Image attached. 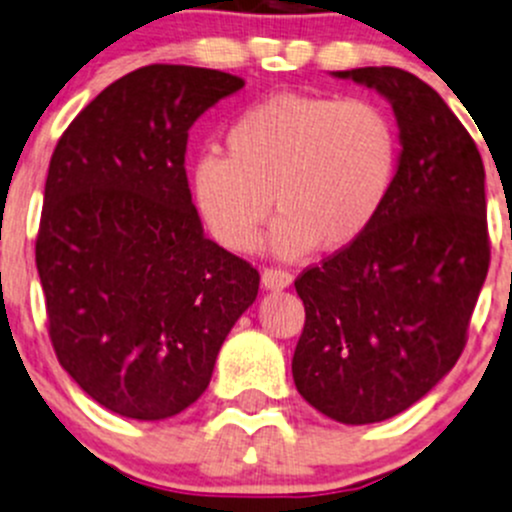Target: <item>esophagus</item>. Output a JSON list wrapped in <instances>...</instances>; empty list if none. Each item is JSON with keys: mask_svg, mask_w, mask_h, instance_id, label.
Returning a JSON list of instances; mask_svg holds the SVG:
<instances>
[{"mask_svg": "<svg viewBox=\"0 0 512 512\" xmlns=\"http://www.w3.org/2000/svg\"><path fill=\"white\" fill-rule=\"evenodd\" d=\"M292 285V275L285 270H265L262 272V287L265 289H287Z\"/></svg>", "mask_w": 512, "mask_h": 512, "instance_id": "34e87169", "label": "esophagus"}]
</instances>
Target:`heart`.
<instances>
[{
	"mask_svg": "<svg viewBox=\"0 0 512 512\" xmlns=\"http://www.w3.org/2000/svg\"><path fill=\"white\" fill-rule=\"evenodd\" d=\"M225 146L227 156L205 151L190 165L195 208L210 235L242 255L257 247L275 203L267 245L280 260L359 240L389 200L401 153L399 128L376 101L302 94L247 106Z\"/></svg>",
	"mask_w": 512,
	"mask_h": 512,
	"instance_id": "obj_1",
	"label": "heart"
}]
</instances>
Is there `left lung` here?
<instances>
[{
  "instance_id": "8db88e82",
  "label": "left lung",
  "mask_w": 512,
  "mask_h": 512,
  "mask_svg": "<svg viewBox=\"0 0 512 512\" xmlns=\"http://www.w3.org/2000/svg\"><path fill=\"white\" fill-rule=\"evenodd\" d=\"M374 89L399 126V173L374 225L294 287L304 329L294 386L349 426L386 421L428 394L461 356L488 275L485 170L441 96L394 66L332 71Z\"/></svg>"
}]
</instances>
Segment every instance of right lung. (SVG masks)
Returning <instances> with one entry per match:
<instances>
[{
    "instance_id": "obj_1",
    "label": "right lung",
    "mask_w": 512,
    "mask_h": 512,
    "mask_svg": "<svg viewBox=\"0 0 512 512\" xmlns=\"http://www.w3.org/2000/svg\"><path fill=\"white\" fill-rule=\"evenodd\" d=\"M245 81L153 64L103 89L51 156L36 270L66 374L103 409L160 421L203 396L260 275L205 235L188 131Z\"/></svg>"
}]
</instances>
